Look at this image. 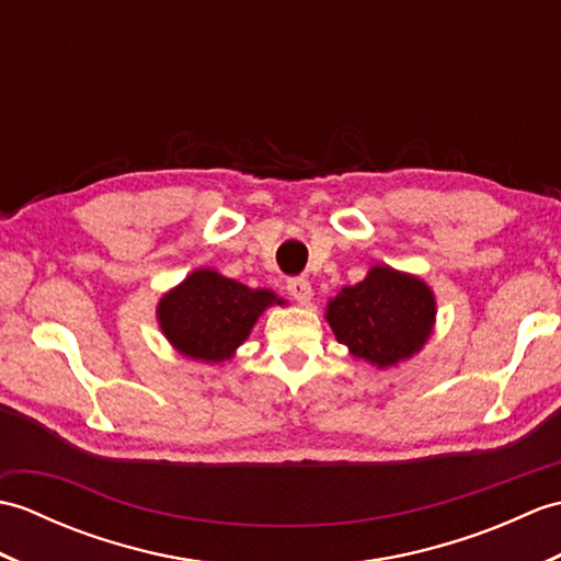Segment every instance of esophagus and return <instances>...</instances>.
<instances>
[{"label": "esophagus", "instance_id": "obj_1", "mask_svg": "<svg viewBox=\"0 0 561 561\" xmlns=\"http://www.w3.org/2000/svg\"><path fill=\"white\" fill-rule=\"evenodd\" d=\"M287 289H289V294L294 296V301H299L301 306H306L308 301L313 299L311 284H308V279H304V277H291V279L287 282Z\"/></svg>", "mask_w": 561, "mask_h": 561}]
</instances>
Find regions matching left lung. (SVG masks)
Wrapping results in <instances>:
<instances>
[{
    "instance_id": "obj_1",
    "label": "left lung",
    "mask_w": 561,
    "mask_h": 561,
    "mask_svg": "<svg viewBox=\"0 0 561 561\" xmlns=\"http://www.w3.org/2000/svg\"><path fill=\"white\" fill-rule=\"evenodd\" d=\"M434 316L432 289L390 267H374L364 282L344 287L328 304L337 342L378 366H392L420 352L432 335Z\"/></svg>"
}]
</instances>
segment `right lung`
Returning a JSON list of instances; mask_svg holds the SVG:
<instances>
[{"label":"right lung","mask_w":561,"mask_h":561,"mask_svg":"<svg viewBox=\"0 0 561 561\" xmlns=\"http://www.w3.org/2000/svg\"><path fill=\"white\" fill-rule=\"evenodd\" d=\"M279 299L267 289H248L211 270H197L159 304L163 335L178 352L202 362L229 359L257 316Z\"/></svg>","instance_id":"right-lung-1"}]
</instances>
